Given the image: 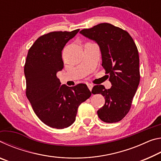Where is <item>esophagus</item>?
<instances>
[{"instance_id": "34e87169", "label": "esophagus", "mask_w": 161, "mask_h": 161, "mask_svg": "<svg viewBox=\"0 0 161 161\" xmlns=\"http://www.w3.org/2000/svg\"><path fill=\"white\" fill-rule=\"evenodd\" d=\"M87 86H88V88L89 89V90L92 91V88H93V84H91V83H88V84H87Z\"/></svg>"}]
</instances>
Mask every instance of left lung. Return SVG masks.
<instances>
[{"mask_svg":"<svg viewBox=\"0 0 161 161\" xmlns=\"http://www.w3.org/2000/svg\"><path fill=\"white\" fill-rule=\"evenodd\" d=\"M80 33L99 45L102 67L112 85L108 89L102 84L92 89V94H101L105 99L98 116L106 123H116L129 113L140 82L137 47L129 32L109 23L83 29Z\"/></svg>","mask_w":161,"mask_h":161,"instance_id":"left-lung-1","label":"left lung"}]
</instances>
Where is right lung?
<instances>
[{
    "instance_id": "add662e5",
    "label": "right lung",
    "mask_w": 161,
    "mask_h": 161,
    "mask_svg": "<svg viewBox=\"0 0 161 161\" xmlns=\"http://www.w3.org/2000/svg\"><path fill=\"white\" fill-rule=\"evenodd\" d=\"M79 31H54L39 37L29 49L24 66L26 97L38 118L54 129L71 126L79 106L92 95L85 84L61 85L57 77L64 67L62 50Z\"/></svg>"
}]
</instances>
